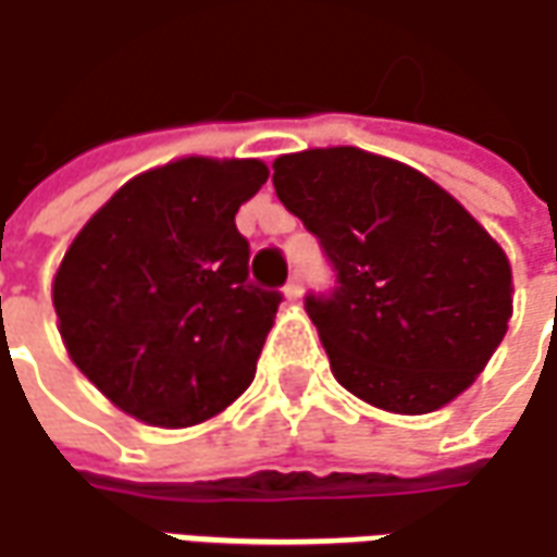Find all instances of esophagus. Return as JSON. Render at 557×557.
Segmentation results:
<instances>
[{
  "label": "esophagus",
  "mask_w": 557,
  "mask_h": 557,
  "mask_svg": "<svg viewBox=\"0 0 557 557\" xmlns=\"http://www.w3.org/2000/svg\"><path fill=\"white\" fill-rule=\"evenodd\" d=\"M283 293H286V298H289V301H298V298H301V277H298V274H293V277H289V283L283 286Z\"/></svg>",
  "instance_id": "esophagus-1"
}]
</instances>
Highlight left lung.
I'll list each match as a JSON object with an SVG mask.
<instances>
[{
  "instance_id": "left-lung-1",
  "label": "left lung",
  "mask_w": 557,
  "mask_h": 557,
  "mask_svg": "<svg viewBox=\"0 0 557 557\" xmlns=\"http://www.w3.org/2000/svg\"><path fill=\"white\" fill-rule=\"evenodd\" d=\"M274 188L335 271L305 310L338 384L396 414L463 393L512 317L491 234L423 173L350 146L283 154Z\"/></svg>"
}]
</instances>
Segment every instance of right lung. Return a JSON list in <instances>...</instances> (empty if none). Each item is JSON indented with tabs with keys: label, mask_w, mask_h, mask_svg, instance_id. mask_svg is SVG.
Segmentation results:
<instances>
[{
	"label": "right lung",
	"mask_w": 557,
	"mask_h": 557,
	"mask_svg": "<svg viewBox=\"0 0 557 557\" xmlns=\"http://www.w3.org/2000/svg\"><path fill=\"white\" fill-rule=\"evenodd\" d=\"M264 180L262 161L183 158L121 185L72 240L60 335L121 411L191 426L249 387L283 295L249 280L234 215Z\"/></svg>",
	"instance_id": "right-lung-1"
}]
</instances>
